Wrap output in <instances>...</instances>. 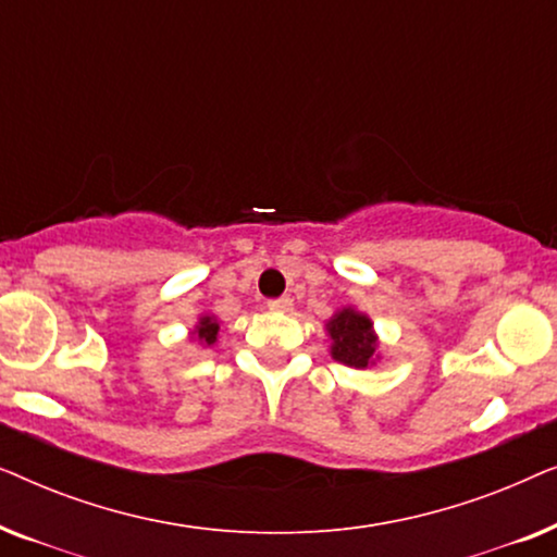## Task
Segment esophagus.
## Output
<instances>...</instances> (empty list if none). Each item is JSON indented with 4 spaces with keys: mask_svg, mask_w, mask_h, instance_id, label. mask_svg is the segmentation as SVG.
Instances as JSON below:
<instances>
[{
    "mask_svg": "<svg viewBox=\"0 0 557 557\" xmlns=\"http://www.w3.org/2000/svg\"><path fill=\"white\" fill-rule=\"evenodd\" d=\"M269 309L271 311H292L294 309L292 296H278V299H271L269 301Z\"/></svg>",
    "mask_w": 557,
    "mask_h": 557,
    "instance_id": "esophagus-1",
    "label": "esophagus"
}]
</instances>
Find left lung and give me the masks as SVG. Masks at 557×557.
<instances>
[{
	"label": "left lung",
	"instance_id": "1",
	"mask_svg": "<svg viewBox=\"0 0 557 557\" xmlns=\"http://www.w3.org/2000/svg\"><path fill=\"white\" fill-rule=\"evenodd\" d=\"M326 332L332 337V357L349 364V368H368L375 360L377 337L372 332V322L360 311L342 309L330 319Z\"/></svg>",
	"mask_w": 557,
	"mask_h": 557
}]
</instances>
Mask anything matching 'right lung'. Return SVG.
<instances>
[{"instance_id":"right-lung-1","label":"right lung","mask_w":557,"mask_h":557,"mask_svg":"<svg viewBox=\"0 0 557 557\" xmlns=\"http://www.w3.org/2000/svg\"><path fill=\"white\" fill-rule=\"evenodd\" d=\"M218 330H220V324L215 322V317H202L200 324H197V330H195V337L200 339L202 345H215Z\"/></svg>"}]
</instances>
